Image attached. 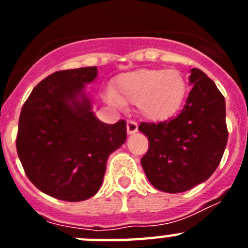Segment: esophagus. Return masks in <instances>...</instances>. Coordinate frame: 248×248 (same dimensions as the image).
<instances>
[{"label": "esophagus", "instance_id": "obj_1", "mask_svg": "<svg viewBox=\"0 0 248 248\" xmlns=\"http://www.w3.org/2000/svg\"><path fill=\"white\" fill-rule=\"evenodd\" d=\"M126 131H128V134H135L138 131V123L134 122V120H128L126 123Z\"/></svg>", "mask_w": 248, "mask_h": 248}]
</instances>
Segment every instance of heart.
Here are the masks:
<instances>
[{"mask_svg": "<svg viewBox=\"0 0 248 248\" xmlns=\"http://www.w3.org/2000/svg\"><path fill=\"white\" fill-rule=\"evenodd\" d=\"M186 83L174 69H139L119 76L110 100L114 104H137L145 119L161 122L174 117L183 105Z\"/></svg>", "mask_w": 248, "mask_h": 248, "instance_id": "1", "label": "heart"}]
</instances>
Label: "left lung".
Returning a JSON list of instances; mask_svg holds the SVG:
<instances>
[{
  "label": "left lung",
  "instance_id": "8db88e82",
  "mask_svg": "<svg viewBox=\"0 0 248 248\" xmlns=\"http://www.w3.org/2000/svg\"><path fill=\"white\" fill-rule=\"evenodd\" d=\"M189 80L192 88L176 118L139 125L149 140L141 166L151 185L169 194L187 191L207 180L229 138L225 98L216 84L198 68H192Z\"/></svg>",
  "mask_w": 248,
  "mask_h": 248
}]
</instances>
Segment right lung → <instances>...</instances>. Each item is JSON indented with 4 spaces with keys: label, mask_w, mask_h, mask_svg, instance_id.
I'll use <instances>...</instances> for the list:
<instances>
[{
    "label": "right lung",
    "mask_w": 248,
    "mask_h": 248,
    "mask_svg": "<svg viewBox=\"0 0 248 248\" xmlns=\"http://www.w3.org/2000/svg\"><path fill=\"white\" fill-rule=\"evenodd\" d=\"M97 67L50 74L22 107L16 146L31 183L58 200L83 201L97 194L109 155L126 140V123L100 122L85 84Z\"/></svg>",
    "instance_id": "right-lung-1"
}]
</instances>
